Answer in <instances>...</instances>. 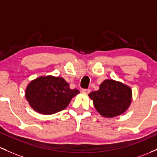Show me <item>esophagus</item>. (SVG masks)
I'll use <instances>...</instances> for the list:
<instances>
[{
	"label": "esophagus",
	"instance_id": "1",
	"mask_svg": "<svg viewBox=\"0 0 157 157\" xmlns=\"http://www.w3.org/2000/svg\"><path fill=\"white\" fill-rule=\"evenodd\" d=\"M90 90L89 89H82V93H84V94H88L90 93Z\"/></svg>",
	"mask_w": 157,
	"mask_h": 157
}]
</instances>
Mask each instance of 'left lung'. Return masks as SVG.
Listing matches in <instances>:
<instances>
[{
  "mask_svg": "<svg viewBox=\"0 0 157 157\" xmlns=\"http://www.w3.org/2000/svg\"><path fill=\"white\" fill-rule=\"evenodd\" d=\"M88 96L93 100L97 112L107 118L124 113L132 101L131 87L113 79L104 81L98 90L93 91Z\"/></svg>",
  "mask_w": 157,
  "mask_h": 157,
  "instance_id": "left-lung-1",
  "label": "left lung"
}]
</instances>
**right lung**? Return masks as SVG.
Masks as SVG:
<instances>
[{"instance_id": "add662e5", "label": "right lung", "mask_w": 157, "mask_h": 157, "mask_svg": "<svg viewBox=\"0 0 157 157\" xmlns=\"http://www.w3.org/2000/svg\"><path fill=\"white\" fill-rule=\"evenodd\" d=\"M79 91L70 89L69 84L61 77L40 76L27 85L25 96L32 108L39 113L51 115L68 106Z\"/></svg>"}]
</instances>
